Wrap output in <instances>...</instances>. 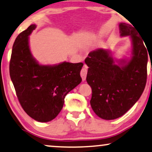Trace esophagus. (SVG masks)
<instances>
[{"mask_svg":"<svg viewBox=\"0 0 152 152\" xmlns=\"http://www.w3.org/2000/svg\"><path fill=\"white\" fill-rule=\"evenodd\" d=\"M87 72H88V70H87V67L86 66H84V68H82V70H81V72H80L81 77H82L83 81H84L85 80H86V75H87Z\"/></svg>","mask_w":152,"mask_h":152,"instance_id":"esophagus-1","label":"esophagus"}]
</instances>
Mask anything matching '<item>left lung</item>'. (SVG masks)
Segmentation results:
<instances>
[{
	"mask_svg": "<svg viewBox=\"0 0 152 152\" xmlns=\"http://www.w3.org/2000/svg\"><path fill=\"white\" fill-rule=\"evenodd\" d=\"M133 26L119 24L120 36H129L132 40L129 59H117L109 50L98 48L89 53L85 59L88 66L86 81L92 88L91 106L104 120L123 115L138 100L146 85L149 52Z\"/></svg>",
	"mask_w": 152,
	"mask_h": 152,
	"instance_id": "1",
	"label": "left lung"
}]
</instances>
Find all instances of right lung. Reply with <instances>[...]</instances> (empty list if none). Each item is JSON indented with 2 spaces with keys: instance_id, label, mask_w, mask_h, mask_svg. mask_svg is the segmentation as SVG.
Instances as JSON below:
<instances>
[{
  "instance_id": "1",
  "label": "right lung",
  "mask_w": 152,
  "mask_h": 152,
  "mask_svg": "<svg viewBox=\"0 0 152 152\" xmlns=\"http://www.w3.org/2000/svg\"><path fill=\"white\" fill-rule=\"evenodd\" d=\"M37 26L30 25L16 37L12 47L10 75L16 96L26 113L41 122L51 121L64 106L66 95L82 82L84 64L64 61L41 65L33 57L29 36Z\"/></svg>"
}]
</instances>
